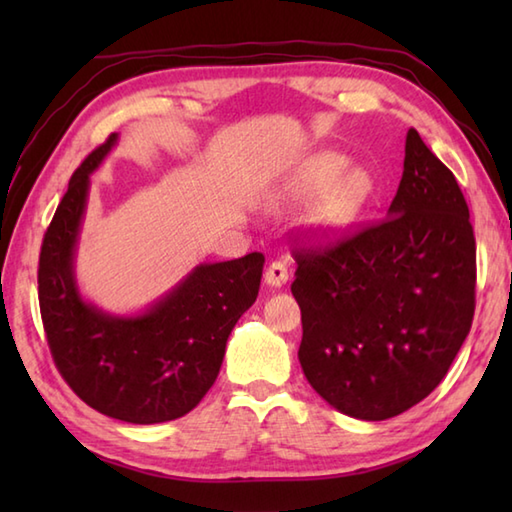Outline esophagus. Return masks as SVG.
Returning <instances> with one entry per match:
<instances>
[{
    "label": "esophagus",
    "instance_id": "esophagus-1",
    "mask_svg": "<svg viewBox=\"0 0 512 512\" xmlns=\"http://www.w3.org/2000/svg\"><path fill=\"white\" fill-rule=\"evenodd\" d=\"M264 281H266V286H270V288H281L288 281V268H286V264H281V262H273L270 264L268 268H266V273H264Z\"/></svg>",
    "mask_w": 512,
    "mask_h": 512
}]
</instances>
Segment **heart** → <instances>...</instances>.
<instances>
[{"label": "heart", "instance_id": "1", "mask_svg": "<svg viewBox=\"0 0 512 512\" xmlns=\"http://www.w3.org/2000/svg\"><path fill=\"white\" fill-rule=\"evenodd\" d=\"M345 158L334 151L314 156L286 187V200H310L306 226L319 242H332L343 237L358 222L369 198L374 193V182L365 169H345Z\"/></svg>", "mask_w": 512, "mask_h": 512}]
</instances>
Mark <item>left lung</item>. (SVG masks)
I'll use <instances>...</instances> for the list:
<instances>
[{"label": "left lung", "instance_id": "obj_1", "mask_svg": "<svg viewBox=\"0 0 512 512\" xmlns=\"http://www.w3.org/2000/svg\"><path fill=\"white\" fill-rule=\"evenodd\" d=\"M295 259L299 363L325 402L387 420L440 385L471 330L475 237L458 180L416 129L385 220Z\"/></svg>", "mask_w": 512, "mask_h": 512}]
</instances>
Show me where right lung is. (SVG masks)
I'll return each instance as SVG.
<instances>
[{
    "instance_id": "1",
    "label": "right lung",
    "mask_w": 512,
    "mask_h": 512,
    "mask_svg": "<svg viewBox=\"0 0 512 512\" xmlns=\"http://www.w3.org/2000/svg\"><path fill=\"white\" fill-rule=\"evenodd\" d=\"M116 143L112 134L70 178L41 244L39 306L54 363L76 396L110 418L158 424L189 413L215 383L228 336L257 299L264 255L195 266L134 314L90 303L76 248L90 178Z\"/></svg>"
}]
</instances>
